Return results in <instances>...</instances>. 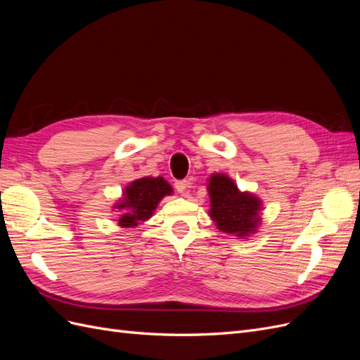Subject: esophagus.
Returning <instances> with one entry per match:
<instances>
[{"label": "esophagus", "mask_w": 360, "mask_h": 360, "mask_svg": "<svg viewBox=\"0 0 360 360\" xmlns=\"http://www.w3.org/2000/svg\"><path fill=\"white\" fill-rule=\"evenodd\" d=\"M174 188H176V191L181 195H189V188H191V183L186 181V180H179L174 183Z\"/></svg>", "instance_id": "34e87169"}]
</instances>
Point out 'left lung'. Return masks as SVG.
I'll return each instance as SVG.
<instances>
[{"label": "left lung", "mask_w": 360, "mask_h": 360, "mask_svg": "<svg viewBox=\"0 0 360 360\" xmlns=\"http://www.w3.org/2000/svg\"><path fill=\"white\" fill-rule=\"evenodd\" d=\"M212 200V219L219 230L237 237H245L255 231L261 202L254 195L240 192L234 181L222 174H214L209 181Z\"/></svg>", "instance_id": "obj_1"}]
</instances>
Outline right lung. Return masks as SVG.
Listing matches in <instances>:
<instances>
[{
  "instance_id": "add662e5",
  "label": "right lung",
  "mask_w": 360,
  "mask_h": 360,
  "mask_svg": "<svg viewBox=\"0 0 360 360\" xmlns=\"http://www.w3.org/2000/svg\"><path fill=\"white\" fill-rule=\"evenodd\" d=\"M171 192L172 188L162 177H144L132 181L124 189V200L117 204V209L124 210L118 225L132 228L147 221L159 201Z\"/></svg>"
}]
</instances>
